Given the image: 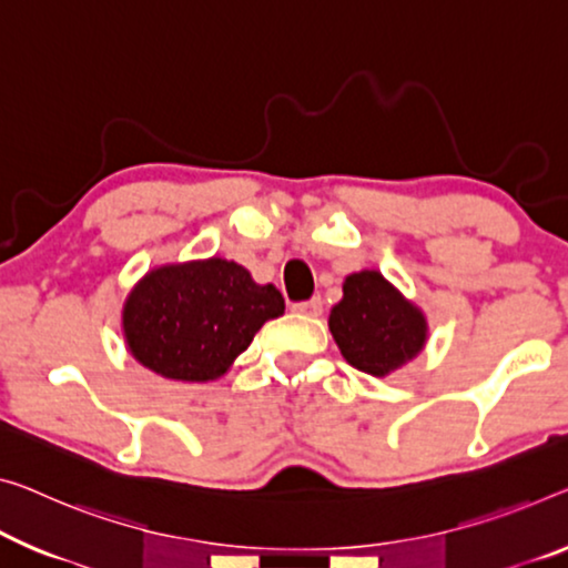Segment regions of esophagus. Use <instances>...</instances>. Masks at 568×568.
<instances>
[{
  "mask_svg": "<svg viewBox=\"0 0 568 568\" xmlns=\"http://www.w3.org/2000/svg\"><path fill=\"white\" fill-rule=\"evenodd\" d=\"M294 312L296 314H304V317H320V314H322V300H320V296H312V300H307V302L294 304Z\"/></svg>",
  "mask_w": 568,
  "mask_h": 568,
  "instance_id": "obj_1",
  "label": "esophagus"
}]
</instances>
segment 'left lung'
Segmentation results:
<instances>
[{
    "instance_id": "obj_1",
    "label": "left lung",
    "mask_w": 568,
    "mask_h": 568,
    "mask_svg": "<svg viewBox=\"0 0 568 568\" xmlns=\"http://www.w3.org/2000/svg\"><path fill=\"white\" fill-rule=\"evenodd\" d=\"M327 325L345 361L375 378L404 368L429 339L422 307L375 268L345 276L343 300L329 310Z\"/></svg>"
}]
</instances>
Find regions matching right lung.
<instances>
[{
	"label": "right lung",
	"instance_id": "1",
	"mask_svg": "<svg viewBox=\"0 0 568 568\" xmlns=\"http://www.w3.org/2000/svg\"><path fill=\"white\" fill-rule=\"evenodd\" d=\"M284 296L229 258H197L146 272L126 294L121 329L129 353L170 381L207 383L231 371Z\"/></svg>",
	"mask_w": 568,
	"mask_h": 568
}]
</instances>
